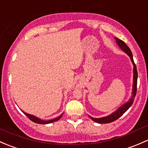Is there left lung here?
<instances>
[{"instance_id": "8db88e82", "label": "left lung", "mask_w": 148, "mask_h": 148, "mask_svg": "<svg viewBox=\"0 0 148 148\" xmlns=\"http://www.w3.org/2000/svg\"><path fill=\"white\" fill-rule=\"evenodd\" d=\"M116 41H117V44H118L119 46L128 55V56L130 57L131 61L134 64V84H133V89H132V98L130 99V100L128 102H127L126 104H124L123 106L120 107L118 110L116 112H114V113H112L110 115L107 116V117H102V118H93V117H90L91 119L92 120L95 121V122H97V123L100 124H104V123H110V122H113V121H115L117 120L118 118H120L121 116L131 107V105L132 104V103L134 102V99H135V96H136L137 93V84H138V71H137V67L136 65H135V62H134L133 57H132V53L131 52L130 48L127 46V44L124 42L122 40L119 39L118 38H115Z\"/></svg>"}]
</instances>
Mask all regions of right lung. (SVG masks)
Here are the masks:
<instances>
[{"label":"right lung","mask_w":148,"mask_h":148,"mask_svg":"<svg viewBox=\"0 0 148 148\" xmlns=\"http://www.w3.org/2000/svg\"><path fill=\"white\" fill-rule=\"evenodd\" d=\"M26 115V117H28L29 120H31V121H33L34 122H35V123H38V124H43V125H45V124H49V123H52V122H56V121H58L59 120V119L61 118V117H62V114H61L59 117H56V118L55 119H53V120H48V121H44V120H41V119L38 118V117H35V116L34 115H31V114H27V113L26 112H23Z\"/></svg>","instance_id":"right-lung-1"}]
</instances>
